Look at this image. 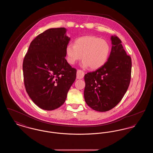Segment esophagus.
Here are the masks:
<instances>
[{
    "instance_id": "obj_1",
    "label": "esophagus",
    "mask_w": 153,
    "mask_h": 153,
    "mask_svg": "<svg viewBox=\"0 0 153 153\" xmlns=\"http://www.w3.org/2000/svg\"><path fill=\"white\" fill-rule=\"evenodd\" d=\"M84 76V72L81 70H77V79H81Z\"/></svg>"
}]
</instances>
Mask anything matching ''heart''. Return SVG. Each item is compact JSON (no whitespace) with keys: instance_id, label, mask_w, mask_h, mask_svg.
I'll return each mask as SVG.
<instances>
[{"instance_id":"1","label":"heart","mask_w":153,"mask_h":153,"mask_svg":"<svg viewBox=\"0 0 153 153\" xmlns=\"http://www.w3.org/2000/svg\"><path fill=\"white\" fill-rule=\"evenodd\" d=\"M111 51L109 44L104 39L95 36H84L77 39L74 45H67L65 48L68 62L71 65L80 60L82 66L97 69L107 61Z\"/></svg>"}]
</instances>
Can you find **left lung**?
I'll return each instance as SVG.
<instances>
[{
  "mask_svg": "<svg viewBox=\"0 0 153 153\" xmlns=\"http://www.w3.org/2000/svg\"><path fill=\"white\" fill-rule=\"evenodd\" d=\"M112 49L108 61L96 71L85 74L84 99L95 111L105 112L114 108L127 91L131 80V58L121 40L111 37Z\"/></svg>",
  "mask_w": 153,
  "mask_h": 153,
  "instance_id": "1",
  "label": "left lung"
}]
</instances>
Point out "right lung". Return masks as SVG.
I'll return each instance as SVG.
<instances>
[{"label":"right lung","instance_id":"add662e5","mask_svg":"<svg viewBox=\"0 0 153 153\" xmlns=\"http://www.w3.org/2000/svg\"><path fill=\"white\" fill-rule=\"evenodd\" d=\"M64 27L51 28L30 43L23 62L25 86L30 99L41 109H57L65 102L76 78V69L66 60L70 41Z\"/></svg>","mask_w":153,"mask_h":153}]
</instances>
